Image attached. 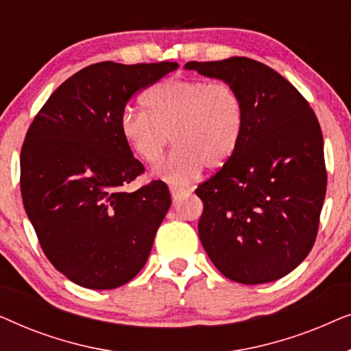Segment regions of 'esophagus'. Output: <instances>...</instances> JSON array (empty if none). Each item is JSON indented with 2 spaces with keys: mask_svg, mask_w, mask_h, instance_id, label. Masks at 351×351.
<instances>
[{
  "mask_svg": "<svg viewBox=\"0 0 351 351\" xmlns=\"http://www.w3.org/2000/svg\"><path fill=\"white\" fill-rule=\"evenodd\" d=\"M186 193H189V191L184 190V189H176V186H171V196H172V199H174V201L180 199L182 196H185Z\"/></svg>",
  "mask_w": 351,
  "mask_h": 351,
  "instance_id": "34e87169",
  "label": "esophagus"
}]
</instances>
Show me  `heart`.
I'll return each mask as SVG.
<instances>
[{
	"mask_svg": "<svg viewBox=\"0 0 351 351\" xmlns=\"http://www.w3.org/2000/svg\"><path fill=\"white\" fill-rule=\"evenodd\" d=\"M145 112H124L119 129L124 142L147 165H156L169 145L176 148L156 167V176L182 186L204 166L219 169L237 150L244 126L238 90L223 81L169 78L143 95Z\"/></svg>",
	"mask_w": 351,
	"mask_h": 351,
	"instance_id": "heart-1",
	"label": "heart"
}]
</instances>
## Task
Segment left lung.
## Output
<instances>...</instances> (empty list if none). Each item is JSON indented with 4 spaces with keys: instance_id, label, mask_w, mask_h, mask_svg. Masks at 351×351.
Segmentation results:
<instances>
[{
    "instance_id": "1",
    "label": "left lung",
    "mask_w": 351,
    "mask_h": 351,
    "mask_svg": "<svg viewBox=\"0 0 351 351\" xmlns=\"http://www.w3.org/2000/svg\"><path fill=\"white\" fill-rule=\"evenodd\" d=\"M238 90L244 126L232 158L203 182L198 223L217 270L241 285L291 273L313 247L328 174L318 118L299 90L247 57L189 62Z\"/></svg>"
}]
</instances>
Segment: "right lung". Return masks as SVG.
Wrapping results in <instances>:
<instances>
[{
	"label": "right lung",
	"mask_w": 351,
	"mask_h": 351,
	"mask_svg": "<svg viewBox=\"0 0 351 351\" xmlns=\"http://www.w3.org/2000/svg\"><path fill=\"white\" fill-rule=\"evenodd\" d=\"M179 69L176 62H99L57 88L28 128L21 191L41 249L88 289H114L142 270L171 206L165 182L132 193L143 172L121 136L129 99Z\"/></svg>",
	"instance_id": "1"
}]
</instances>
